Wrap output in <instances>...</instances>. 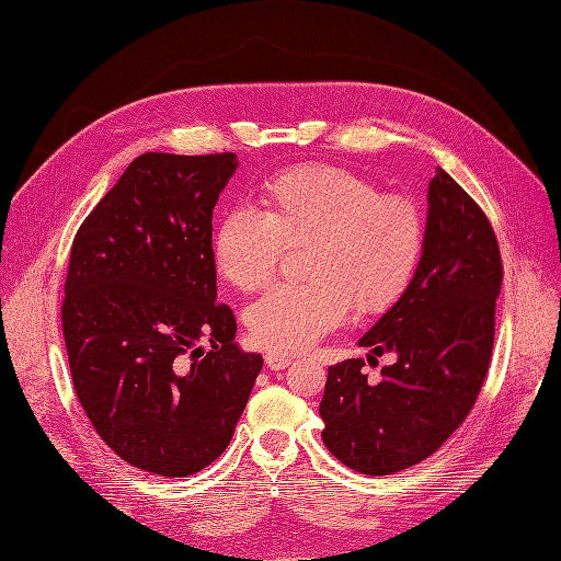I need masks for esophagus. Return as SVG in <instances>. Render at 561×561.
<instances>
[{
  "instance_id": "obj_1",
  "label": "esophagus",
  "mask_w": 561,
  "mask_h": 561,
  "mask_svg": "<svg viewBox=\"0 0 561 561\" xmlns=\"http://www.w3.org/2000/svg\"><path fill=\"white\" fill-rule=\"evenodd\" d=\"M288 364H290V357L282 355V352H268V355H265V366L271 370H284Z\"/></svg>"
}]
</instances>
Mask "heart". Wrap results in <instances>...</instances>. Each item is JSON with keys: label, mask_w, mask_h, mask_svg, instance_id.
Listing matches in <instances>:
<instances>
[{"label": "heart", "mask_w": 561, "mask_h": 561, "mask_svg": "<svg viewBox=\"0 0 561 561\" xmlns=\"http://www.w3.org/2000/svg\"><path fill=\"white\" fill-rule=\"evenodd\" d=\"M261 211L233 209L216 227L214 261L236 288L254 290L284 245L307 243L302 284H277L245 311L252 339L279 352L316 343L350 316L387 311L419 268L425 225L419 206L381 195L368 176L334 165L286 170L259 191Z\"/></svg>", "instance_id": "b5f03b06"}]
</instances>
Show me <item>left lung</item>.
I'll list each match as a JSON object with an SVG mask.
<instances>
[{
	"label": "left lung",
	"instance_id": "1",
	"mask_svg": "<svg viewBox=\"0 0 561 561\" xmlns=\"http://www.w3.org/2000/svg\"><path fill=\"white\" fill-rule=\"evenodd\" d=\"M503 263L480 206L444 170L427 186L425 243L414 279L357 341L368 364L396 362L370 381L364 359L330 366L318 414L322 444L364 476L427 459L473 409L489 370Z\"/></svg>",
	"mask_w": 561,
	"mask_h": 561
}]
</instances>
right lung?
I'll return each mask as SVG.
<instances>
[{
    "mask_svg": "<svg viewBox=\"0 0 561 561\" xmlns=\"http://www.w3.org/2000/svg\"><path fill=\"white\" fill-rule=\"evenodd\" d=\"M236 168L231 152L140 154L70 250L61 320L77 398L104 444L154 476L216 461L263 368L216 305L211 220Z\"/></svg>",
    "mask_w": 561,
    "mask_h": 561,
    "instance_id": "add662e5",
    "label": "right lung"
}]
</instances>
